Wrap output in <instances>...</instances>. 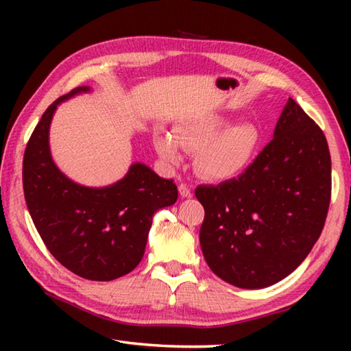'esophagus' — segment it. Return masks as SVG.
<instances>
[{
  "label": "esophagus",
  "instance_id": "34e87169",
  "mask_svg": "<svg viewBox=\"0 0 351 351\" xmlns=\"http://www.w3.org/2000/svg\"><path fill=\"white\" fill-rule=\"evenodd\" d=\"M178 190H180V195H181L182 198H189V197H192V190H190V187L187 186V184L181 182V184H180V187H178Z\"/></svg>",
  "mask_w": 351,
  "mask_h": 351
}]
</instances>
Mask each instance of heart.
<instances>
[{"instance_id":"1","label":"heart","mask_w":351,"mask_h":351,"mask_svg":"<svg viewBox=\"0 0 351 351\" xmlns=\"http://www.w3.org/2000/svg\"><path fill=\"white\" fill-rule=\"evenodd\" d=\"M228 119L204 114L187 119L173 128V134L156 132L153 145L164 162L180 165L182 151L197 153L195 169L210 181H229L241 175L258 148L260 133L254 123L237 122L228 128Z\"/></svg>"}]
</instances>
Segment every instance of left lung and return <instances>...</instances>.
Returning <instances> with one entry per match:
<instances>
[{"mask_svg":"<svg viewBox=\"0 0 351 351\" xmlns=\"http://www.w3.org/2000/svg\"><path fill=\"white\" fill-rule=\"evenodd\" d=\"M199 243L209 268L234 287L258 289L289 276L317 241L331 198L322 130L293 99L274 138L239 178L198 186Z\"/></svg>","mask_w":351,"mask_h":351,"instance_id":"obj_1","label":"left lung"}]
</instances>
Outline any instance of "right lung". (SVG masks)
I'll return each mask as SVG.
<instances>
[{"mask_svg":"<svg viewBox=\"0 0 351 351\" xmlns=\"http://www.w3.org/2000/svg\"><path fill=\"white\" fill-rule=\"evenodd\" d=\"M79 86L49 105L27 142L23 189L41 240L64 268L96 282L132 272L144 257L154 212L176 203L178 187L145 164L134 162L111 186L71 181L52 161L49 127L64 100L88 93Z\"/></svg>","mask_w":351,"mask_h":351,"instance_id":"1","label":"right lung"}]
</instances>
